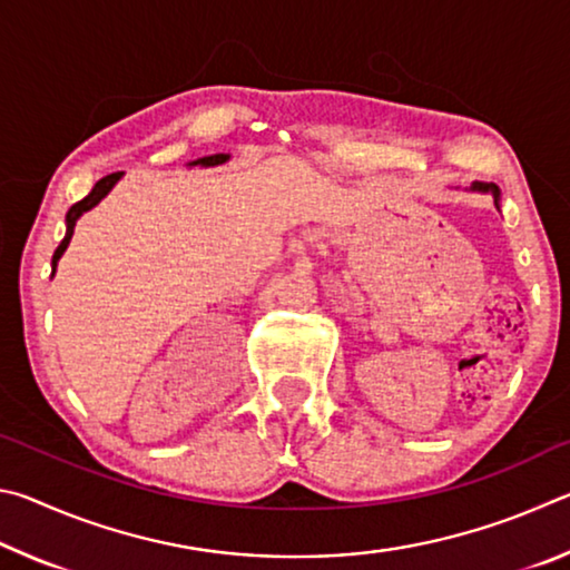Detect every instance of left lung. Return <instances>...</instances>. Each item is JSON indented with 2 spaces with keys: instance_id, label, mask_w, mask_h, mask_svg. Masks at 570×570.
Returning <instances> with one entry per match:
<instances>
[{
  "instance_id": "1",
  "label": "left lung",
  "mask_w": 570,
  "mask_h": 570,
  "mask_svg": "<svg viewBox=\"0 0 570 570\" xmlns=\"http://www.w3.org/2000/svg\"><path fill=\"white\" fill-rule=\"evenodd\" d=\"M470 190H475V193H490V196H493V200H495V208L500 210V188L495 186V183H472Z\"/></svg>"
}]
</instances>
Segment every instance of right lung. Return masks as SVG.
<instances>
[{"mask_svg": "<svg viewBox=\"0 0 570 570\" xmlns=\"http://www.w3.org/2000/svg\"><path fill=\"white\" fill-rule=\"evenodd\" d=\"M228 160H230L228 153H214V156H204V158L190 160L188 168H216V166H224V163H228ZM122 176H125V173H110V176L100 178L98 183H95V188L88 193V196H85L82 200H77V204H75L70 210H67V216H65L67 230H65L62 244L57 246L55 256H52V276H55V272H57V262H60V258H62L67 246H70V238H72V234H75V224H77V220H80L82 214H88V210H92L95 206H98L100 200H102L105 196H108V193L115 188V183H118Z\"/></svg>", "mask_w": 570, "mask_h": 570, "instance_id": "right-lung-1", "label": "right lung"}]
</instances>
